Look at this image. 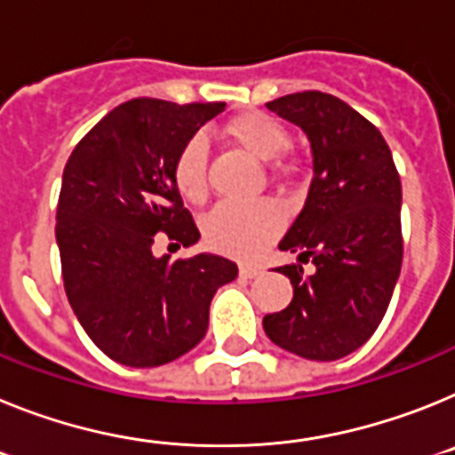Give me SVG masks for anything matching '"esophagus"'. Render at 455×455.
I'll list each match as a JSON object with an SVG mask.
<instances>
[{
	"label": "esophagus",
	"instance_id": "obj_1",
	"mask_svg": "<svg viewBox=\"0 0 455 455\" xmlns=\"http://www.w3.org/2000/svg\"><path fill=\"white\" fill-rule=\"evenodd\" d=\"M260 275H263V267L260 266H251V263H243L240 266V276H244V279H256Z\"/></svg>",
	"mask_w": 455,
	"mask_h": 455
}]
</instances>
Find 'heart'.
Returning a JSON list of instances; mask_svg holds the SVG:
<instances>
[{
  "label": "heart",
  "instance_id": "b5f03b06",
  "mask_svg": "<svg viewBox=\"0 0 455 455\" xmlns=\"http://www.w3.org/2000/svg\"><path fill=\"white\" fill-rule=\"evenodd\" d=\"M224 134L251 156L275 160L291 146V134L275 116L243 112L224 125ZM173 185L189 204H201L208 195V144L192 137L173 160ZM283 227L282 208L272 201L259 204H220L205 217L204 233L212 250L231 256H256Z\"/></svg>",
  "mask_w": 455,
  "mask_h": 455
}]
</instances>
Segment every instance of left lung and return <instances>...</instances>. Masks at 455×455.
<instances>
[{
	"label": "left lung",
	"instance_id": "left-lung-1",
	"mask_svg": "<svg viewBox=\"0 0 455 455\" xmlns=\"http://www.w3.org/2000/svg\"><path fill=\"white\" fill-rule=\"evenodd\" d=\"M267 109L311 141L309 195L279 250L316 270L276 267L293 283V299L267 314L263 330L304 359H341L378 330L401 275V179L380 130L337 96L302 91Z\"/></svg>",
	"mask_w": 455,
	"mask_h": 455
}]
</instances>
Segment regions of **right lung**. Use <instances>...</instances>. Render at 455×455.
Returning a JSON list of instances; mask_svg holds the SVG:
<instances>
[{
    "label": "right lung",
    "instance_id": "obj_1",
    "mask_svg": "<svg viewBox=\"0 0 455 455\" xmlns=\"http://www.w3.org/2000/svg\"><path fill=\"white\" fill-rule=\"evenodd\" d=\"M227 102L134 98L98 121L70 153L57 205L63 288L89 339L132 369L179 359L205 337L233 260L156 259L160 233L189 247L199 228L173 185V160Z\"/></svg>",
    "mask_w": 455,
    "mask_h": 455
}]
</instances>
